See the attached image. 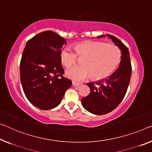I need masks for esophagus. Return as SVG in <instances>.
I'll list each match as a JSON object with an SVG mask.
<instances>
[{
    "instance_id": "obj_1",
    "label": "esophagus",
    "mask_w": 152,
    "mask_h": 152,
    "mask_svg": "<svg viewBox=\"0 0 152 152\" xmlns=\"http://www.w3.org/2000/svg\"><path fill=\"white\" fill-rule=\"evenodd\" d=\"M81 85V83H76V82H74V81L72 82V85H74V86H78L79 85Z\"/></svg>"
}]
</instances>
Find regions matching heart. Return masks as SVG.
I'll use <instances>...</instances> for the list:
<instances>
[{
    "label": "heart",
    "instance_id": "b5f03b06",
    "mask_svg": "<svg viewBox=\"0 0 152 152\" xmlns=\"http://www.w3.org/2000/svg\"><path fill=\"white\" fill-rule=\"evenodd\" d=\"M74 52L65 48L60 53L61 64L69 68L76 63L77 57L82 58L80 66H75L66 72V76L74 81L91 78L96 80L110 76L119 66L121 51L116 46L102 41L80 42L73 46Z\"/></svg>",
    "mask_w": 152,
    "mask_h": 152
}]
</instances>
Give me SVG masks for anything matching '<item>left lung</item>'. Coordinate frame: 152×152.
Wrapping results in <instances>:
<instances>
[{"label": "left lung", "mask_w": 152, "mask_h": 152, "mask_svg": "<svg viewBox=\"0 0 152 152\" xmlns=\"http://www.w3.org/2000/svg\"><path fill=\"white\" fill-rule=\"evenodd\" d=\"M121 50L119 67L105 80L86 84L90 88L88 96L82 99V104L88 112L95 115L106 114L114 110L123 99L129 87L132 67L128 48L114 36L107 34ZM105 37L99 36L98 38Z\"/></svg>", "instance_id": "left-lung-1"}]
</instances>
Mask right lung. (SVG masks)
Here are the masks:
<instances>
[{
	"instance_id": "obj_1",
	"label": "right lung",
	"mask_w": 152,
	"mask_h": 152,
	"mask_svg": "<svg viewBox=\"0 0 152 152\" xmlns=\"http://www.w3.org/2000/svg\"><path fill=\"white\" fill-rule=\"evenodd\" d=\"M66 40L53 31L34 36L24 48L20 61V80L29 102L40 110H49L61 103L72 81L64 77L60 61Z\"/></svg>"
}]
</instances>
